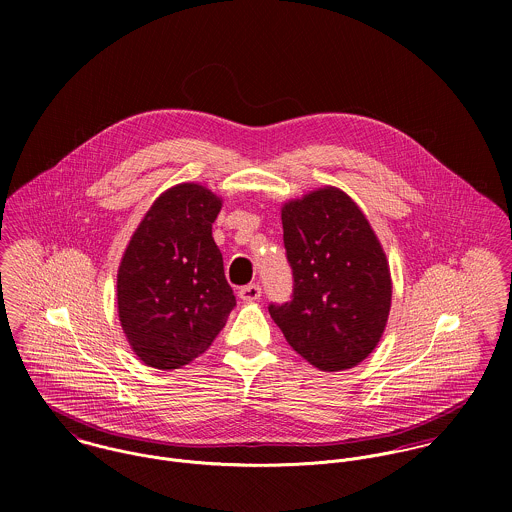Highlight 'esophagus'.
<instances>
[{
	"label": "esophagus",
	"mask_w": 512,
	"mask_h": 512,
	"mask_svg": "<svg viewBox=\"0 0 512 512\" xmlns=\"http://www.w3.org/2000/svg\"><path fill=\"white\" fill-rule=\"evenodd\" d=\"M238 297L244 301H256L262 297V288L258 284H248L238 290Z\"/></svg>",
	"instance_id": "obj_1"
}]
</instances>
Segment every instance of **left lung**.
Instances as JSON below:
<instances>
[{"instance_id":"left-lung-1","label":"left lung","mask_w":512,"mask_h":512,"mask_svg":"<svg viewBox=\"0 0 512 512\" xmlns=\"http://www.w3.org/2000/svg\"><path fill=\"white\" fill-rule=\"evenodd\" d=\"M282 224L293 297L268 307L272 319L319 370L363 363L392 303L390 266L365 213L345 191L325 185L284 203Z\"/></svg>"}]
</instances>
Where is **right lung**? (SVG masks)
Returning a JSON list of instances; mask_svg holds the SVG:
<instances>
[{
	"instance_id": "add662e5",
	"label": "right lung",
	"mask_w": 512,
	"mask_h": 512,
	"mask_svg": "<svg viewBox=\"0 0 512 512\" xmlns=\"http://www.w3.org/2000/svg\"><path fill=\"white\" fill-rule=\"evenodd\" d=\"M222 199L199 183L163 191L134 230L118 268L122 331L147 366L173 370L203 355L236 305L213 222Z\"/></svg>"
}]
</instances>
